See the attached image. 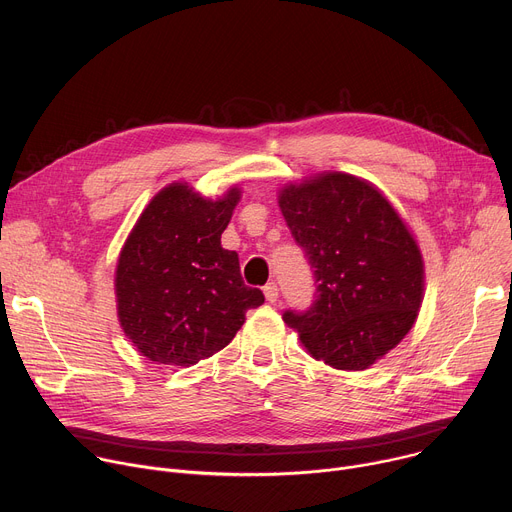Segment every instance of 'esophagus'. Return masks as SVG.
Returning a JSON list of instances; mask_svg holds the SVG:
<instances>
[{"label": "esophagus", "mask_w": 512, "mask_h": 512, "mask_svg": "<svg viewBox=\"0 0 512 512\" xmlns=\"http://www.w3.org/2000/svg\"><path fill=\"white\" fill-rule=\"evenodd\" d=\"M263 294H265L267 302H275L277 296H280V288H277L275 282H269V284L263 288Z\"/></svg>", "instance_id": "esophagus-1"}]
</instances>
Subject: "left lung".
Listing matches in <instances>:
<instances>
[{"mask_svg":"<svg viewBox=\"0 0 512 512\" xmlns=\"http://www.w3.org/2000/svg\"><path fill=\"white\" fill-rule=\"evenodd\" d=\"M277 204L316 277L310 310H288L306 351L361 371L412 329L425 298V261L408 224L367 179L324 171L286 183Z\"/></svg>","mask_w":512,"mask_h":512,"instance_id":"obj_1","label":"left lung"}]
</instances>
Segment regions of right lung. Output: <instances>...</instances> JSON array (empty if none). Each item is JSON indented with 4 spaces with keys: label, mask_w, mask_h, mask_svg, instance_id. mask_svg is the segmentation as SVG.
<instances>
[{
    "label": "right lung",
    "mask_w": 512,
    "mask_h": 512,
    "mask_svg": "<svg viewBox=\"0 0 512 512\" xmlns=\"http://www.w3.org/2000/svg\"><path fill=\"white\" fill-rule=\"evenodd\" d=\"M239 200L237 185L210 200L173 181L132 226L114 275L116 310L149 361L190 367L214 355L235 339L247 310L265 302L245 286L239 255L220 245Z\"/></svg>",
    "instance_id": "obj_1"
}]
</instances>
